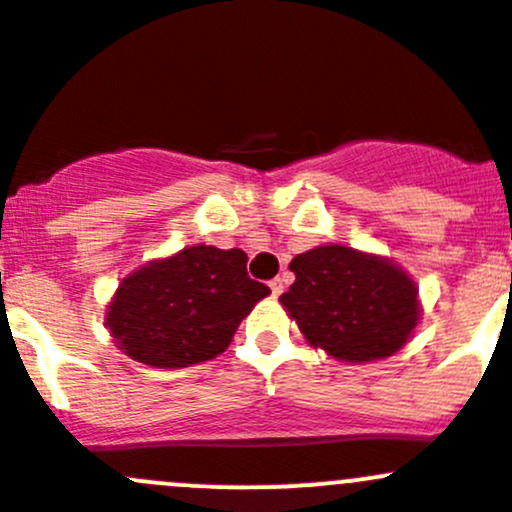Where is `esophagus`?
Masks as SVG:
<instances>
[{
	"label": "esophagus",
	"instance_id": "1",
	"mask_svg": "<svg viewBox=\"0 0 512 512\" xmlns=\"http://www.w3.org/2000/svg\"><path fill=\"white\" fill-rule=\"evenodd\" d=\"M270 289H272V294H275V297H280V294L285 292V280H282V277H275V280L270 282Z\"/></svg>",
	"mask_w": 512,
	"mask_h": 512
}]
</instances>
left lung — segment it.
Listing matches in <instances>:
<instances>
[{
	"label": "left lung",
	"mask_w": 512,
	"mask_h": 512,
	"mask_svg": "<svg viewBox=\"0 0 512 512\" xmlns=\"http://www.w3.org/2000/svg\"><path fill=\"white\" fill-rule=\"evenodd\" d=\"M292 287L280 297L314 349L339 361L384 359L416 329V282L391 260L344 245H319L289 262Z\"/></svg>",
	"instance_id": "obj_1"
}]
</instances>
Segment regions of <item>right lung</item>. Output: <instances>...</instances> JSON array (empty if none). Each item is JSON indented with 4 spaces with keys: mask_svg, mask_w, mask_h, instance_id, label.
<instances>
[{
    "mask_svg": "<svg viewBox=\"0 0 512 512\" xmlns=\"http://www.w3.org/2000/svg\"><path fill=\"white\" fill-rule=\"evenodd\" d=\"M267 294L247 275L242 250L193 245L131 272L108 304L106 327L131 359L183 369L223 354Z\"/></svg>",
    "mask_w": 512,
    "mask_h": 512,
    "instance_id": "obj_1",
    "label": "right lung"
}]
</instances>
